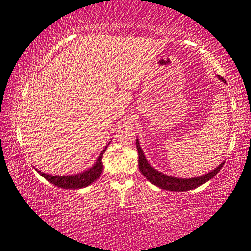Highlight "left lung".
<instances>
[{
    "label": "left lung",
    "instance_id": "8db88e82",
    "mask_svg": "<svg viewBox=\"0 0 251 251\" xmlns=\"http://www.w3.org/2000/svg\"><path fill=\"white\" fill-rule=\"evenodd\" d=\"M219 79H222V82L226 83V80L223 77L219 76ZM137 144V149H138V155H139V169H140L141 174L144 175L146 178H147L150 183L155 184L156 186L163 188V190L167 191H176V192H184V191H190L193 188H196L198 186H201L202 184L206 183L207 180L218 174L220 169L222 168V166L225 163L220 164L214 171H212L207 174L195 177V178H177V177H172L163 174V173L156 171L155 168H152L151 166L148 164V161L146 160V157L144 155V151L141 150L140 145H139V141H136Z\"/></svg>",
    "mask_w": 251,
    "mask_h": 251
}]
</instances>
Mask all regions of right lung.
Masks as SVG:
<instances>
[{"label":"right lung","mask_w":251,"mask_h":251,"mask_svg":"<svg viewBox=\"0 0 251 251\" xmlns=\"http://www.w3.org/2000/svg\"><path fill=\"white\" fill-rule=\"evenodd\" d=\"M107 147L100 153V156L96 160V163L94 166L87 171L80 173V174L77 175H72V176H52V175H47L45 173H41L40 171H38V173L45 177L46 179L50 182L51 184L55 185V186H58L61 188H69V190H76V188H82V187H86L88 185L92 184L100 177V175L102 174L103 171V164H102V157L103 153L105 151Z\"/></svg>","instance_id":"1"}]
</instances>
